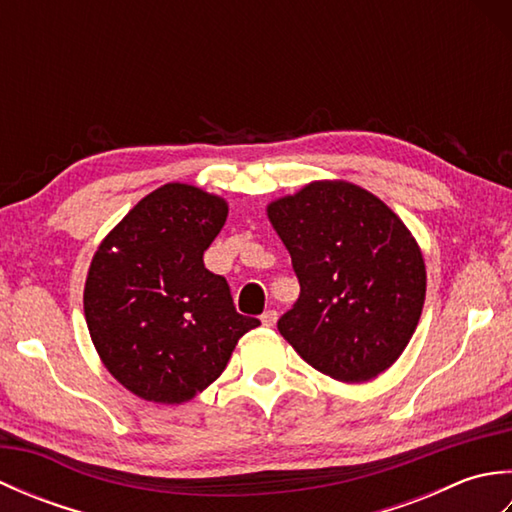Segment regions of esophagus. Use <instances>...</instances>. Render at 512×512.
Masks as SVG:
<instances>
[{
    "label": "esophagus",
    "mask_w": 512,
    "mask_h": 512,
    "mask_svg": "<svg viewBox=\"0 0 512 512\" xmlns=\"http://www.w3.org/2000/svg\"><path fill=\"white\" fill-rule=\"evenodd\" d=\"M262 323L266 325V328H273V325L277 323V312L275 310H266L262 314Z\"/></svg>",
    "instance_id": "esophagus-1"
}]
</instances>
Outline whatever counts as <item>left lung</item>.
Wrapping results in <instances>:
<instances>
[{
  "label": "left lung",
  "mask_w": 512,
  "mask_h": 512,
  "mask_svg": "<svg viewBox=\"0 0 512 512\" xmlns=\"http://www.w3.org/2000/svg\"><path fill=\"white\" fill-rule=\"evenodd\" d=\"M301 295L279 319L295 352L341 383H365L405 352L427 270L405 222L358 184L314 180L266 206Z\"/></svg>",
  "instance_id": "obj_1"
}]
</instances>
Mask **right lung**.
<instances>
[{"instance_id": "right-lung-1", "label": "right lung", "mask_w": 512, "mask_h": 512, "mask_svg": "<svg viewBox=\"0 0 512 512\" xmlns=\"http://www.w3.org/2000/svg\"><path fill=\"white\" fill-rule=\"evenodd\" d=\"M228 204L182 182L145 195L96 248L83 290L92 343L138 398L182 405L220 378L237 341L259 325L204 268Z\"/></svg>"}]
</instances>
